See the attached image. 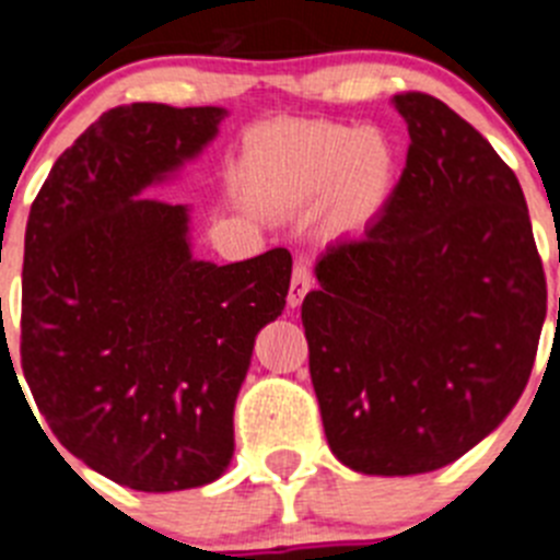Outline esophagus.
<instances>
[{"instance_id":"1","label":"esophagus","mask_w":560,"mask_h":560,"mask_svg":"<svg viewBox=\"0 0 560 560\" xmlns=\"http://www.w3.org/2000/svg\"><path fill=\"white\" fill-rule=\"evenodd\" d=\"M310 290H312V270H310V265H306V261H295V268H292L290 292H287V304L299 306Z\"/></svg>"}]
</instances>
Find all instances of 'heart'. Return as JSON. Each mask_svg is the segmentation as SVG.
<instances>
[{
    "label": "heart",
    "mask_w": 560,
    "mask_h": 560,
    "mask_svg": "<svg viewBox=\"0 0 560 560\" xmlns=\"http://www.w3.org/2000/svg\"><path fill=\"white\" fill-rule=\"evenodd\" d=\"M396 184V150L374 128L304 122L254 136L245 153V186L265 209L290 211L326 195L337 225L365 223Z\"/></svg>",
    "instance_id": "heart-1"
}]
</instances>
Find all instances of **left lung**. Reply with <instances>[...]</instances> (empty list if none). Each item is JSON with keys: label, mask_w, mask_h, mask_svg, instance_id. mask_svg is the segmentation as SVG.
Instances as JSON below:
<instances>
[{"label": "left lung", "mask_w": 560, "mask_h": 560, "mask_svg": "<svg viewBox=\"0 0 560 560\" xmlns=\"http://www.w3.org/2000/svg\"><path fill=\"white\" fill-rule=\"evenodd\" d=\"M407 164L362 236L326 245L301 320L326 441L362 475H424L505 421L547 281L516 175L441 100L393 97Z\"/></svg>", "instance_id": "obj_1"}]
</instances>
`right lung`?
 <instances>
[{
    "label": "right lung",
    "instance_id": "right-lung-1",
    "mask_svg": "<svg viewBox=\"0 0 560 560\" xmlns=\"http://www.w3.org/2000/svg\"><path fill=\"white\" fill-rule=\"evenodd\" d=\"M223 117L214 105L105 110L55 161L30 209L24 380L55 441L133 491L198 488L229 468L256 335L287 304L290 250L195 259L189 209L142 198Z\"/></svg>",
    "mask_w": 560,
    "mask_h": 560
}]
</instances>
